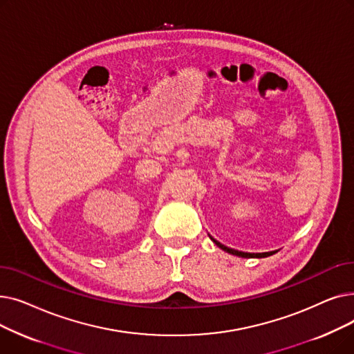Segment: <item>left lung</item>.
<instances>
[{
	"instance_id": "obj_1",
	"label": "left lung",
	"mask_w": 354,
	"mask_h": 354,
	"mask_svg": "<svg viewBox=\"0 0 354 354\" xmlns=\"http://www.w3.org/2000/svg\"><path fill=\"white\" fill-rule=\"evenodd\" d=\"M211 239L214 241V243H215L221 250H224V251H227V252H230V254H232V255H236V257H243V258H264V257H270V255H272V254L277 252V251H271V252H261V254H250V252L236 251V250H232V248H228V247H225V245H222L221 243H218V241L214 239L212 236H211Z\"/></svg>"
}]
</instances>
